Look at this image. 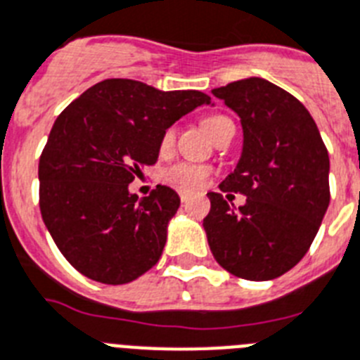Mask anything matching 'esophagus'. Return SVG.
Listing matches in <instances>:
<instances>
[{"label": "esophagus", "instance_id": "1", "mask_svg": "<svg viewBox=\"0 0 360 360\" xmlns=\"http://www.w3.org/2000/svg\"><path fill=\"white\" fill-rule=\"evenodd\" d=\"M179 198H181V201H183V203H186V201H188V198H190V194H188V192H179Z\"/></svg>", "mask_w": 360, "mask_h": 360}]
</instances>
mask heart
<instances>
[{"label":"heart","mask_w":360,"mask_h":360,"mask_svg":"<svg viewBox=\"0 0 360 360\" xmlns=\"http://www.w3.org/2000/svg\"><path fill=\"white\" fill-rule=\"evenodd\" d=\"M229 122V118L226 116H207L201 125H203V129L210 134V136H214L218 133L221 125ZM175 140V133L174 129H166L165 134H162V139H160V151L166 153V151L172 150V146H174ZM209 168L201 165H192V162H179V165H174L170 168H166L162 177H165L166 183H170V185L177 186L179 190H195L201 188V186L205 185L207 179H209Z\"/></svg>","instance_id":"obj_1"}]
</instances>
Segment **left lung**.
<instances>
[{
	"instance_id": "left-lung-1",
	"label": "left lung",
	"mask_w": 360,
	"mask_h": 360,
	"mask_svg": "<svg viewBox=\"0 0 360 360\" xmlns=\"http://www.w3.org/2000/svg\"><path fill=\"white\" fill-rule=\"evenodd\" d=\"M242 125V153L221 190L248 198L238 209L209 192L203 220L216 262L250 281H270L302 261L329 207V155L309 110L262 77L212 90ZM229 200V198H227Z\"/></svg>"
}]
</instances>
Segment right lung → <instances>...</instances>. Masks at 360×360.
<instances>
[{"label":"right lung","mask_w":360,"mask_h":360,"mask_svg":"<svg viewBox=\"0 0 360 360\" xmlns=\"http://www.w3.org/2000/svg\"><path fill=\"white\" fill-rule=\"evenodd\" d=\"M209 103L198 90L107 79L60 112L38 165L40 212L75 270L125 285L159 262L179 195L159 185L139 200L129 183L157 162L165 131Z\"/></svg>","instance_id":"obj_1"}]
</instances>
